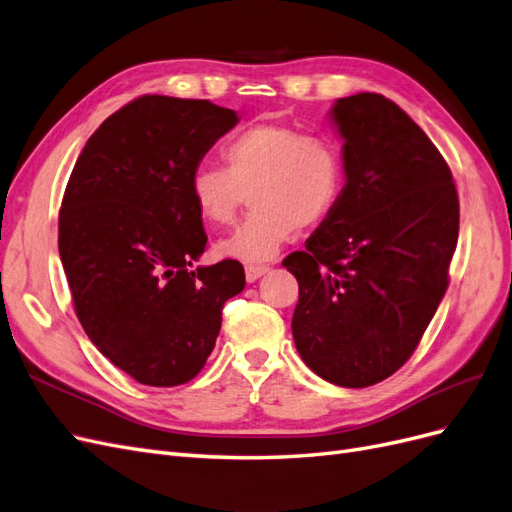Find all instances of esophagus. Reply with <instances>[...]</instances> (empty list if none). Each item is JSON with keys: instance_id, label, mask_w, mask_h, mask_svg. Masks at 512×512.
<instances>
[{"instance_id": "esophagus-1", "label": "esophagus", "mask_w": 512, "mask_h": 512, "mask_svg": "<svg viewBox=\"0 0 512 512\" xmlns=\"http://www.w3.org/2000/svg\"><path fill=\"white\" fill-rule=\"evenodd\" d=\"M269 271L267 265H245V277L247 282H256L258 277H262Z\"/></svg>"}]
</instances>
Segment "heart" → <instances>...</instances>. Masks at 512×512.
<instances>
[{
  "label": "heart",
  "instance_id": "obj_1",
  "mask_svg": "<svg viewBox=\"0 0 512 512\" xmlns=\"http://www.w3.org/2000/svg\"><path fill=\"white\" fill-rule=\"evenodd\" d=\"M226 168L200 164L190 175V196L211 226L235 222L250 194L252 213L218 252L241 262L271 260L299 228L329 218L344 185L337 147L322 136L275 123H258L222 149Z\"/></svg>",
  "mask_w": 512,
  "mask_h": 512
}]
</instances>
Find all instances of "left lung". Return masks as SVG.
<instances>
[{"instance_id":"1","label":"left lung","mask_w":512,"mask_h":512,"mask_svg":"<svg viewBox=\"0 0 512 512\" xmlns=\"http://www.w3.org/2000/svg\"><path fill=\"white\" fill-rule=\"evenodd\" d=\"M346 185L303 252L292 337L331 384L365 389L404 365L448 288L459 196L442 153L380 94L339 98Z\"/></svg>"}]
</instances>
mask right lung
<instances>
[{
	"label": "right lung",
	"mask_w": 512,
	"mask_h": 512,
	"mask_svg": "<svg viewBox=\"0 0 512 512\" xmlns=\"http://www.w3.org/2000/svg\"><path fill=\"white\" fill-rule=\"evenodd\" d=\"M237 113L209 100L141 96L91 134L59 209V256L94 346L147 386L205 367L224 303L245 286L237 260L205 252L190 175Z\"/></svg>",
	"instance_id": "right-lung-1"
}]
</instances>
